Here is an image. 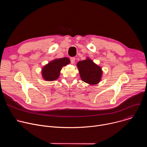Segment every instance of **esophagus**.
Segmentation results:
<instances>
[{"label":"esophagus","mask_w":147,"mask_h":147,"mask_svg":"<svg viewBox=\"0 0 147 147\" xmlns=\"http://www.w3.org/2000/svg\"><path fill=\"white\" fill-rule=\"evenodd\" d=\"M75 60H76V58H75V57H72L70 58V61H71V64H74Z\"/></svg>","instance_id":"esophagus-1"}]
</instances>
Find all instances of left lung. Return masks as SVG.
<instances>
[{
  "instance_id": "left-lung-1",
  "label": "left lung",
  "mask_w": 147,
  "mask_h": 147,
  "mask_svg": "<svg viewBox=\"0 0 147 147\" xmlns=\"http://www.w3.org/2000/svg\"><path fill=\"white\" fill-rule=\"evenodd\" d=\"M77 66L81 80L90 85H95L101 80L102 70L99 66L94 63L90 58L79 61Z\"/></svg>"
}]
</instances>
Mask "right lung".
<instances>
[{
    "mask_svg": "<svg viewBox=\"0 0 147 147\" xmlns=\"http://www.w3.org/2000/svg\"><path fill=\"white\" fill-rule=\"evenodd\" d=\"M70 60L67 57L55 59L48 63L42 69V76L44 80L48 81L57 80L60 75L62 67L69 64Z\"/></svg>",
    "mask_w": 147,
    "mask_h": 147,
    "instance_id": "right-lung-1",
    "label": "right lung"
}]
</instances>
